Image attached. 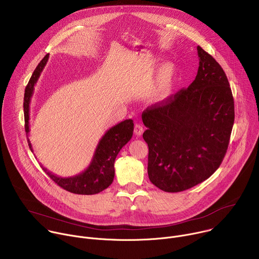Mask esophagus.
Listing matches in <instances>:
<instances>
[{"instance_id": "1", "label": "esophagus", "mask_w": 259, "mask_h": 259, "mask_svg": "<svg viewBox=\"0 0 259 259\" xmlns=\"http://www.w3.org/2000/svg\"><path fill=\"white\" fill-rule=\"evenodd\" d=\"M134 133H135V135L140 136L143 133V127L140 124L136 123L135 126H134Z\"/></svg>"}]
</instances>
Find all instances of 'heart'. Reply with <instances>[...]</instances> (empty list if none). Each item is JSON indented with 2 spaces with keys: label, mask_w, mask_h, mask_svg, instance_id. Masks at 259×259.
Returning a JSON list of instances; mask_svg holds the SVG:
<instances>
[{
  "label": "heart",
  "mask_w": 259,
  "mask_h": 259,
  "mask_svg": "<svg viewBox=\"0 0 259 259\" xmlns=\"http://www.w3.org/2000/svg\"><path fill=\"white\" fill-rule=\"evenodd\" d=\"M177 83V69L172 62H164L158 71L151 97L155 102H164L170 98Z\"/></svg>",
  "instance_id": "1"
}]
</instances>
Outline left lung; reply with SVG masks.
Wrapping results in <instances>:
<instances>
[{"label": "left lung", "mask_w": 259, "mask_h": 259, "mask_svg": "<svg viewBox=\"0 0 259 259\" xmlns=\"http://www.w3.org/2000/svg\"><path fill=\"white\" fill-rule=\"evenodd\" d=\"M195 81L164 102L147 107L142 137L149 145L151 182L168 193L189 190L223 162L235 121V105L223 67L200 46Z\"/></svg>", "instance_id": "obj_1"}]
</instances>
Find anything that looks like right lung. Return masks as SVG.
I'll use <instances>...</instances> for the list:
<instances>
[{
	"label": "right lung",
	"mask_w": 259,
	"mask_h": 259,
	"mask_svg": "<svg viewBox=\"0 0 259 259\" xmlns=\"http://www.w3.org/2000/svg\"><path fill=\"white\" fill-rule=\"evenodd\" d=\"M49 54H47L41 62L35 67L34 71L25 87L24 99H23V110H24V122L25 132L28 135L29 132V103L33 93L34 85L38 81L41 72L43 71ZM134 124L131 119L125 120L116 126L108 129L102 138L99 140L92 161L88 168L82 173L71 177H59L46 168L43 170L49 175V177L57 183L63 190L78 195H95L103 190L107 189L112 184L115 177V160L121 151L122 147L131 139L133 135ZM28 146L32 152V146L27 139Z\"/></svg>",
	"instance_id": "obj_1"
}]
</instances>
